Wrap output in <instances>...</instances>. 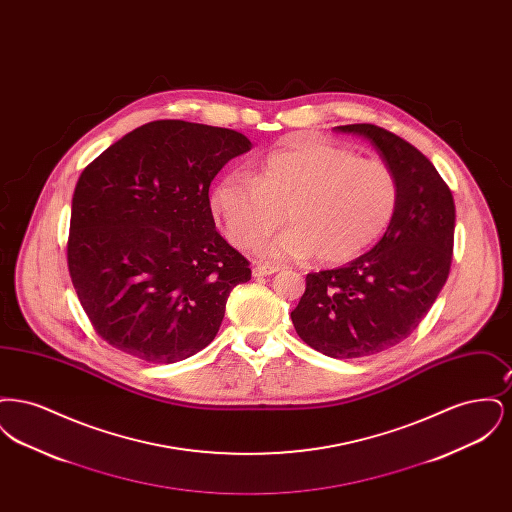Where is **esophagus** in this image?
I'll list each match as a JSON object with an SVG mask.
<instances>
[{"mask_svg":"<svg viewBox=\"0 0 512 512\" xmlns=\"http://www.w3.org/2000/svg\"><path fill=\"white\" fill-rule=\"evenodd\" d=\"M251 272L255 278H261V276H270V274L278 272V267L276 265H255Z\"/></svg>","mask_w":512,"mask_h":512,"instance_id":"esophagus-1","label":"esophagus"}]
</instances>
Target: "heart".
<instances>
[{"mask_svg": "<svg viewBox=\"0 0 512 512\" xmlns=\"http://www.w3.org/2000/svg\"><path fill=\"white\" fill-rule=\"evenodd\" d=\"M397 197L388 165L313 138L270 151L253 174L222 176L211 207L226 238L242 249L270 236L286 211L292 226L259 253L278 259L317 253L318 261L340 265L388 228Z\"/></svg>", "mask_w": 512, "mask_h": 512, "instance_id": "1", "label": "heart"}]
</instances>
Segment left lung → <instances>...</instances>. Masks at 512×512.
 <instances>
[{
    "label": "left lung",
    "instance_id": "obj_1",
    "mask_svg": "<svg viewBox=\"0 0 512 512\" xmlns=\"http://www.w3.org/2000/svg\"><path fill=\"white\" fill-rule=\"evenodd\" d=\"M336 128L376 147L397 180V207L368 253L307 274L292 320L297 336L322 355L359 359L407 340L432 309L453 259L455 201L430 159L390 130Z\"/></svg>",
    "mask_w": 512,
    "mask_h": 512
}]
</instances>
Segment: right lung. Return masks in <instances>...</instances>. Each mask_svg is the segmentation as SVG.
Masks as SVG:
<instances>
[{"label":"right lung","mask_w":512,"mask_h":512,"mask_svg":"<svg viewBox=\"0 0 512 512\" xmlns=\"http://www.w3.org/2000/svg\"><path fill=\"white\" fill-rule=\"evenodd\" d=\"M251 146L236 130L153 121L82 171L67 261L101 340L167 365L215 340L228 295L251 268L217 232L209 186Z\"/></svg>","instance_id":"right-lung-1"}]
</instances>
